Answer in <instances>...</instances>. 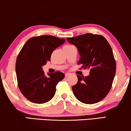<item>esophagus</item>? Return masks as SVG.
<instances>
[{"label":"esophagus","mask_w":131,"mask_h":131,"mask_svg":"<svg viewBox=\"0 0 131 131\" xmlns=\"http://www.w3.org/2000/svg\"><path fill=\"white\" fill-rule=\"evenodd\" d=\"M70 74H70V73H66V74H65V76H66V78H67V76H69V75H70Z\"/></svg>","instance_id":"1"}]
</instances>
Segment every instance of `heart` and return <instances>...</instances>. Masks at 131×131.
I'll use <instances>...</instances> for the list:
<instances>
[{
  "instance_id": "obj_1",
  "label": "heart",
  "mask_w": 131,
  "mask_h": 131,
  "mask_svg": "<svg viewBox=\"0 0 131 131\" xmlns=\"http://www.w3.org/2000/svg\"><path fill=\"white\" fill-rule=\"evenodd\" d=\"M71 46L73 45H66L64 47H69V46Z\"/></svg>"
}]
</instances>
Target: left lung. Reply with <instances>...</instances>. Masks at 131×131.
Wrapping results in <instances>:
<instances>
[{
  "instance_id": "obj_1",
  "label": "left lung",
  "mask_w": 131,
  "mask_h": 131,
  "mask_svg": "<svg viewBox=\"0 0 131 131\" xmlns=\"http://www.w3.org/2000/svg\"><path fill=\"white\" fill-rule=\"evenodd\" d=\"M78 48L80 58L78 64L82 69H90L89 74L81 77L72 86L74 96L82 103L95 104L108 94L114 76L116 64L110 44L102 35L86 33L67 38Z\"/></svg>"
}]
</instances>
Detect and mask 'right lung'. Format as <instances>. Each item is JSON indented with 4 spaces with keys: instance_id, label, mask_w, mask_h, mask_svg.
<instances>
[{
    "instance_id": "add662e5",
    "label": "right lung",
    "mask_w": 131,
    "mask_h": 131,
    "mask_svg": "<svg viewBox=\"0 0 131 131\" xmlns=\"http://www.w3.org/2000/svg\"><path fill=\"white\" fill-rule=\"evenodd\" d=\"M65 39L43 35L31 37L18 55L15 64L18 86L22 94L32 103L49 101L56 92V86L65 75L61 71L45 76L42 66L51 60L52 52L65 42Z\"/></svg>"
}]
</instances>
